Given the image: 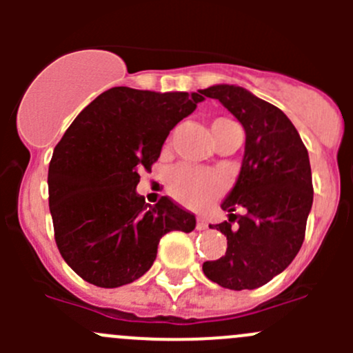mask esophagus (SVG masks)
<instances>
[{"instance_id": "obj_1", "label": "esophagus", "mask_w": 353, "mask_h": 353, "mask_svg": "<svg viewBox=\"0 0 353 353\" xmlns=\"http://www.w3.org/2000/svg\"><path fill=\"white\" fill-rule=\"evenodd\" d=\"M196 229H198V230H206V229H208V222H206L205 216H198Z\"/></svg>"}]
</instances>
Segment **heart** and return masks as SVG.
<instances>
[{"mask_svg":"<svg viewBox=\"0 0 353 353\" xmlns=\"http://www.w3.org/2000/svg\"><path fill=\"white\" fill-rule=\"evenodd\" d=\"M216 123H227V121L220 119L213 124ZM222 186L223 183L219 174L194 165L177 167L170 174L169 179V191L172 193V196L191 208L205 206L206 203L219 196Z\"/></svg>","mask_w":353,"mask_h":353,"instance_id":"1","label":"heart"}]
</instances>
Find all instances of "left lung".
<instances>
[{
    "instance_id": "obj_1",
    "label": "left lung",
    "mask_w": 353,
    "mask_h": 353,
    "mask_svg": "<svg viewBox=\"0 0 353 353\" xmlns=\"http://www.w3.org/2000/svg\"><path fill=\"white\" fill-rule=\"evenodd\" d=\"M199 94L222 102L245 131L239 176L222 201L229 220L215 225L227 251L203 263V273L220 287L252 290L282 273L304 243L312 206L309 155L285 114L245 88L220 83ZM236 209L245 213L236 216Z\"/></svg>"
}]
</instances>
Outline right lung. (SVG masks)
Wrapping results in <instances>:
<instances>
[{
  "instance_id": "right-lung-1",
  "label": "right lung",
  "mask_w": 353,
  "mask_h": 353,
  "mask_svg": "<svg viewBox=\"0 0 353 353\" xmlns=\"http://www.w3.org/2000/svg\"><path fill=\"white\" fill-rule=\"evenodd\" d=\"M201 101L196 92L109 88L56 145L48 174L54 239L85 282L104 288L134 282L154 265L162 236L196 227L193 213L167 196L148 205L137 186L170 130Z\"/></svg>"
}]
</instances>
